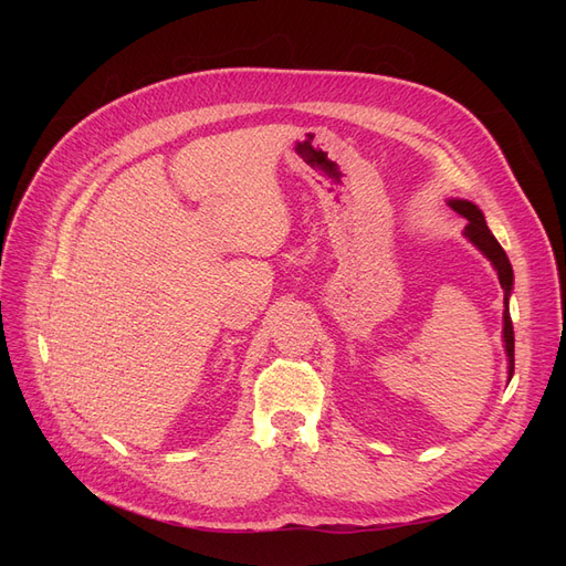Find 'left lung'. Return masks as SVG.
<instances>
[{"label":"left lung","instance_id":"left-lung-1","mask_svg":"<svg viewBox=\"0 0 566 566\" xmlns=\"http://www.w3.org/2000/svg\"><path fill=\"white\" fill-rule=\"evenodd\" d=\"M449 208L453 212H458L462 219H468V227L462 231V235L482 252L486 260L491 262V266L499 273V283L503 287V347H505V356H507V382L512 380V373H515V333H512V318H510V295H512V285H515V273H512V264L507 260L505 250L501 248V243L495 241V235L491 233V229L486 227L484 212L476 208L474 202L465 200V198H449L447 200Z\"/></svg>","mask_w":566,"mask_h":566}]
</instances>
